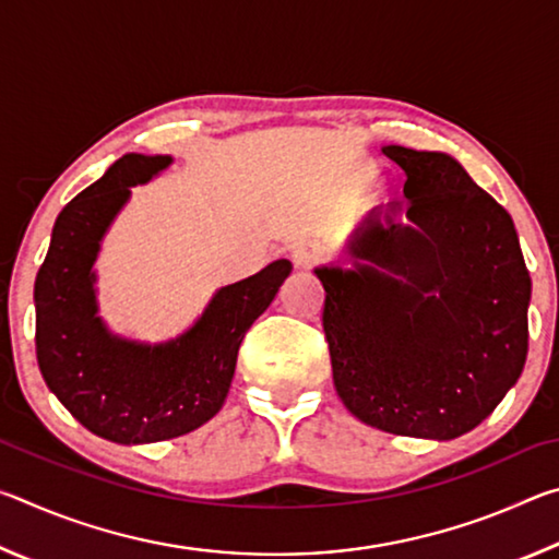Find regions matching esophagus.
<instances>
[{
  "instance_id": "obj_1",
  "label": "esophagus",
  "mask_w": 559,
  "mask_h": 559,
  "mask_svg": "<svg viewBox=\"0 0 559 559\" xmlns=\"http://www.w3.org/2000/svg\"><path fill=\"white\" fill-rule=\"evenodd\" d=\"M320 259H323V251L316 243H300L293 249V263L298 269H313Z\"/></svg>"
}]
</instances>
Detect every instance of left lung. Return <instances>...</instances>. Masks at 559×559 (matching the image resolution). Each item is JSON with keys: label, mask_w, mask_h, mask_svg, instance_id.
Here are the masks:
<instances>
[{"label": "left lung", "mask_w": 559, "mask_h": 559, "mask_svg": "<svg viewBox=\"0 0 559 559\" xmlns=\"http://www.w3.org/2000/svg\"><path fill=\"white\" fill-rule=\"evenodd\" d=\"M382 153L404 169L406 202L365 216L353 269H316L335 390L374 429L449 441L523 372L530 273L510 214L456 159Z\"/></svg>", "instance_id": "8db88e82"}]
</instances>
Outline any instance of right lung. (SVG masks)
Returning <instances> with one entry per match:
<instances>
[{
	"label": "right lung",
	"instance_id": "add662e5",
	"mask_svg": "<svg viewBox=\"0 0 559 559\" xmlns=\"http://www.w3.org/2000/svg\"><path fill=\"white\" fill-rule=\"evenodd\" d=\"M169 155H122L98 182L56 216L49 253L36 273V359L49 390L83 427L116 443L182 437L210 421L229 394L246 330L276 298L290 261L214 293L202 318L159 345L112 335L98 318L100 241L130 200Z\"/></svg>",
	"mask_w": 559,
	"mask_h": 559
}]
</instances>
